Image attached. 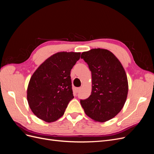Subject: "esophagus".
<instances>
[{"label": "esophagus", "instance_id": "1", "mask_svg": "<svg viewBox=\"0 0 154 154\" xmlns=\"http://www.w3.org/2000/svg\"><path fill=\"white\" fill-rule=\"evenodd\" d=\"M80 90H81V88H80V87L76 88V93H78L80 91Z\"/></svg>", "mask_w": 154, "mask_h": 154}]
</instances>
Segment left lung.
<instances>
[{
	"label": "left lung",
	"mask_w": 154,
	"mask_h": 154,
	"mask_svg": "<svg viewBox=\"0 0 154 154\" xmlns=\"http://www.w3.org/2000/svg\"><path fill=\"white\" fill-rule=\"evenodd\" d=\"M92 74V92L80 103L85 113L96 122H105L122 110L128 85L123 66L110 51L92 49L82 53Z\"/></svg>",
	"instance_id": "obj_1"
}]
</instances>
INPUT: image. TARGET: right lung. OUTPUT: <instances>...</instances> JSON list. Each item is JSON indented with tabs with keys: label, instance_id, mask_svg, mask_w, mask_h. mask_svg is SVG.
I'll list each match as a JSON object with an SVG mask.
<instances>
[{
	"label": "right lung",
	"instance_id": "right-lung-1",
	"mask_svg": "<svg viewBox=\"0 0 154 154\" xmlns=\"http://www.w3.org/2000/svg\"><path fill=\"white\" fill-rule=\"evenodd\" d=\"M80 53L60 52L42 63L32 74L27 87V99L37 118L51 123L61 118L74 98L71 71Z\"/></svg>",
	"mask_w": 154,
	"mask_h": 154
}]
</instances>
